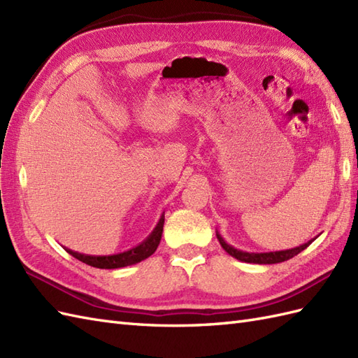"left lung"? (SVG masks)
<instances>
[{"mask_svg": "<svg viewBox=\"0 0 358 358\" xmlns=\"http://www.w3.org/2000/svg\"><path fill=\"white\" fill-rule=\"evenodd\" d=\"M217 236V241L221 243L222 248L231 255V257L245 262V263H257V264H273V263H281V262H286L292 257H295L301 251H304L307 246L311 242H307L304 245L298 246V248H293V250H287V251H277V252H260V254H254V252H243L239 250H234L233 246H230L228 243L224 242V239L219 234Z\"/></svg>", "mask_w": 358, "mask_h": 358, "instance_id": "8db88e82", "label": "left lung"}]
</instances>
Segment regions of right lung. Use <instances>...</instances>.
Wrapping results in <instances>:
<instances>
[{"label": "right lung", "mask_w": 358, "mask_h": 358, "mask_svg": "<svg viewBox=\"0 0 358 358\" xmlns=\"http://www.w3.org/2000/svg\"><path fill=\"white\" fill-rule=\"evenodd\" d=\"M163 224H164V217L162 216L157 227L154 228V231L151 236L142 242L141 245H137L136 248L125 251L121 254H113V255H86V254H80L72 250L66 251L72 255V257L78 259L80 262H83L89 266L99 268V269H117V268H124V266H130V264H136L145 259H148L150 255L154 254V251L157 250V246L162 239V233H163Z\"/></svg>", "instance_id": "right-lung-1"}]
</instances>
